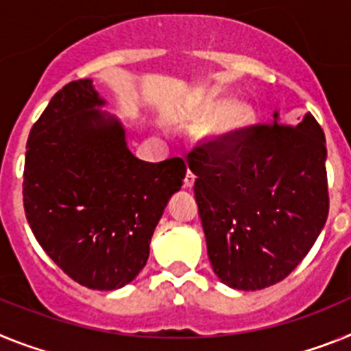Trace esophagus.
<instances>
[{
	"mask_svg": "<svg viewBox=\"0 0 351 351\" xmlns=\"http://www.w3.org/2000/svg\"><path fill=\"white\" fill-rule=\"evenodd\" d=\"M194 182H196V176H194V173L187 171V175H185V178H184V187L185 189H193Z\"/></svg>",
	"mask_w": 351,
	"mask_h": 351,
	"instance_id": "1",
	"label": "esophagus"
}]
</instances>
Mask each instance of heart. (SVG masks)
<instances>
[{
	"mask_svg": "<svg viewBox=\"0 0 351 351\" xmlns=\"http://www.w3.org/2000/svg\"><path fill=\"white\" fill-rule=\"evenodd\" d=\"M252 117L251 106L231 95H206L182 109L176 121L184 127H203L201 141L217 146L242 134L252 123Z\"/></svg>",
	"mask_w": 351,
	"mask_h": 351,
	"instance_id": "1",
	"label": "heart"
}]
</instances>
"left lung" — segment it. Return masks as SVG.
<instances>
[{
  "mask_svg": "<svg viewBox=\"0 0 351 351\" xmlns=\"http://www.w3.org/2000/svg\"><path fill=\"white\" fill-rule=\"evenodd\" d=\"M325 160V134L311 112L289 127L276 111L272 123L230 145L194 148V196L221 282L263 289L306 258L328 215Z\"/></svg>",
  "mask_w": 351,
  "mask_h": 351,
  "instance_id": "8db88e82",
  "label": "left lung"
}]
</instances>
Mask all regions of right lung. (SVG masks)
Returning <instances> with one entry per match:
<instances>
[{"mask_svg":"<svg viewBox=\"0 0 351 351\" xmlns=\"http://www.w3.org/2000/svg\"><path fill=\"white\" fill-rule=\"evenodd\" d=\"M91 79L72 81L33 125L24 162V212L47 256L75 282L123 288L148 261L155 226L182 187L178 157L145 162L123 125L102 111Z\"/></svg>","mask_w":351,"mask_h":351,"instance_id":"right-lung-1","label":"right lung"}]
</instances>
